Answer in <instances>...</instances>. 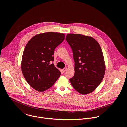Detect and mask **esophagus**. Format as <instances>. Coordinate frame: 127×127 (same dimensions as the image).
<instances>
[{"label":"esophagus","instance_id":"1","mask_svg":"<svg viewBox=\"0 0 127 127\" xmlns=\"http://www.w3.org/2000/svg\"><path fill=\"white\" fill-rule=\"evenodd\" d=\"M67 67H65V68H64V69H62L63 72H65L66 71V70H67Z\"/></svg>","mask_w":127,"mask_h":127}]
</instances>
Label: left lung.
Returning a JSON list of instances; mask_svg holds the SVG:
<instances>
[{
	"mask_svg": "<svg viewBox=\"0 0 127 127\" xmlns=\"http://www.w3.org/2000/svg\"><path fill=\"white\" fill-rule=\"evenodd\" d=\"M66 39L72 49L75 63V75L70 82L79 93L89 94L100 84L105 74L101 47L93 37L80 34H68Z\"/></svg>",
	"mask_w": 127,
	"mask_h": 127,
	"instance_id": "8db88e82",
	"label": "left lung"
}]
</instances>
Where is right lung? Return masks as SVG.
I'll use <instances>...</instances> for the list:
<instances>
[{
    "instance_id": "add662e5",
    "label": "right lung",
    "mask_w": 127,
    "mask_h": 127,
    "mask_svg": "<svg viewBox=\"0 0 127 127\" xmlns=\"http://www.w3.org/2000/svg\"><path fill=\"white\" fill-rule=\"evenodd\" d=\"M64 33L48 32L38 34L26 44L22 59L21 69L26 81L42 92L51 88L61 72L50 61L54 51L65 39Z\"/></svg>"
}]
</instances>
